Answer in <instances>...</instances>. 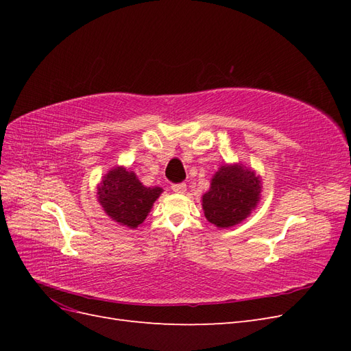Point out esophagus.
<instances>
[{"label":"esophagus","instance_id":"34e87169","mask_svg":"<svg viewBox=\"0 0 351 351\" xmlns=\"http://www.w3.org/2000/svg\"><path fill=\"white\" fill-rule=\"evenodd\" d=\"M171 189H173V192H174V193L183 195V193H186L187 186H186L184 183H178V184H173V186H171Z\"/></svg>","mask_w":351,"mask_h":351}]
</instances>
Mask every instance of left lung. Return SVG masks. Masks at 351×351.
<instances>
[{
	"label": "left lung",
	"mask_w": 351,
	"mask_h": 351,
	"mask_svg": "<svg viewBox=\"0 0 351 351\" xmlns=\"http://www.w3.org/2000/svg\"><path fill=\"white\" fill-rule=\"evenodd\" d=\"M262 192L261 177L243 164L222 165L202 196V208L210 224L230 228L246 219L258 206Z\"/></svg>",
	"instance_id": "1"
}]
</instances>
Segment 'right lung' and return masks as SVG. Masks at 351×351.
Masks as SVG:
<instances>
[{
  "mask_svg": "<svg viewBox=\"0 0 351 351\" xmlns=\"http://www.w3.org/2000/svg\"><path fill=\"white\" fill-rule=\"evenodd\" d=\"M161 187H146L124 167H115L98 184V202L105 214L121 226L137 228L149 214Z\"/></svg>",
  "mask_w": 351,
  "mask_h": 351,
  "instance_id": "add662e5",
  "label": "right lung"
}]
</instances>
